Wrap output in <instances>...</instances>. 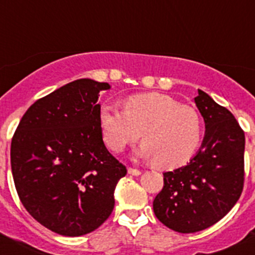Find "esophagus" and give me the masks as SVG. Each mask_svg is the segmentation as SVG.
I'll list each match as a JSON object with an SVG mask.
<instances>
[{
    "mask_svg": "<svg viewBox=\"0 0 255 255\" xmlns=\"http://www.w3.org/2000/svg\"><path fill=\"white\" fill-rule=\"evenodd\" d=\"M128 172H129V175H132V176H139V175L141 173V171L138 170V168L129 167L128 168Z\"/></svg>",
    "mask_w": 255,
    "mask_h": 255,
    "instance_id": "34e87169",
    "label": "esophagus"
}]
</instances>
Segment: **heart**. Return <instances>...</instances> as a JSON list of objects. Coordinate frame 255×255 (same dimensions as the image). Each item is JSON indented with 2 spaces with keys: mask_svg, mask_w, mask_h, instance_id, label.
I'll return each mask as SVG.
<instances>
[{
  "mask_svg": "<svg viewBox=\"0 0 255 255\" xmlns=\"http://www.w3.org/2000/svg\"><path fill=\"white\" fill-rule=\"evenodd\" d=\"M100 124L110 149L121 152L141 136L144 143L136 155L162 168L185 164L202 139V120L194 108L157 92L129 97L124 110L103 105Z\"/></svg>",
  "mask_w": 255,
  "mask_h": 255,
  "instance_id": "heart-1",
  "label": "heart"
}]
</instances>
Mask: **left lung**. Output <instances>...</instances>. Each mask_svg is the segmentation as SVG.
<instances>
[{"instance_id":"8db88e82","label":"left lung","mask_w":255,"mask_h":255,"mask_svg":"<svg viewBox=\"0 0 255 255\" xmlns=\"http://www.w3.org/2000/svg\"><path fill=\"white\" fill-rule=\"evenodd\" d=\"M195 105L206 134L186 166L163 173L153 200L155 217L181 234L202 231L231 211L244 186L245 135L234 115L198 89Z\"/></svg>"}]
</instances>
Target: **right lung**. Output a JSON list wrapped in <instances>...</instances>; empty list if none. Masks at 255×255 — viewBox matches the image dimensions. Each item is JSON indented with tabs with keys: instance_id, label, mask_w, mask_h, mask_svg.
Listing matches in <instances>:
<instances>
[{
	"instance_id": "1",
	"label": "right lung",
	"mask_w": 255,
	"mask_h": 255,
	"mask_svg": "<svg viewBox=\"0 0 255 255\" xmlns=\"http://www.w3.org/2000/svg\"><path fill=\"white\" fill-rule=\"evenodd\" d=\"M110 88L92 79L58 88L28 108L12 136L11 170L22 206L60 235L98 229L128 172L103 143L97 101Z\"/></svg>"
}]
</instances>
